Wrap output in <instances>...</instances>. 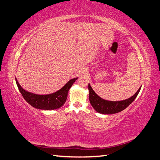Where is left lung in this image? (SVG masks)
<instances>
[{
	"mask_svg": "<svg viewBox=\"0 0 160 160\" xmlns=\"http://www.w3.org/2000/svg\"><path fill=\"white\" fill-rule=\"evenodd\" d=\"M140 89L141 88L138 89L136 94L129 98L120 101H110L105 100L98 96L90 86V84H88L89 100L91 105L97 112L102 113V114H112V113H116L122 111L135 100Z\"/></svg>",
	"mask_w": 160,
	"mask_h": 160,
	"instance_id": "8db88e82",
	"label": "left lung"
}]
</instances>
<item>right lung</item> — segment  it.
<instances>
[{
	"label": "right lung",
	"mask_w": 160,
	"mask_h": 160,
	"mask_svg": "<svg viewBox=\"0 0 160 160\" xmlns=\"http://www.w3.org/2000/svg\"><path fill=\"white\" fill-rule=\"evenodd\" d=\"M77 79L78 77L70 79L64 86L54 93L43 95L33 94L24 90L17 81L16 78V82L24 100L32 107L39 109L52 110L59 109L65 103L70 88Z\"/></svg>",
	"instance_id": "obj_1"
}]
</instances>
